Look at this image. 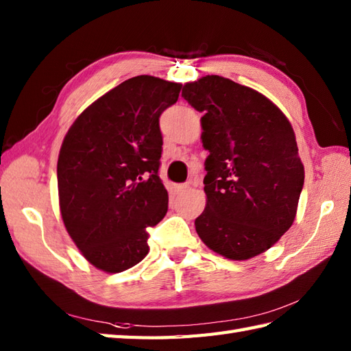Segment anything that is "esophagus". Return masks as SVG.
I'll return each instance as SVG.
<instances>
[{
    "label": "esophagus",
    "instance_id": "1",
    "mask_svg": "<svg viewBox=\"0 0 351 351\" xmlns=\"http://www.w3.org/2000/svg\"><path fill=\"white\" fill-rule=\"evenodd\" d=\"M189 190H190V185H187V184L178 185V187H176V191H178V193H185V191H189Z\"/></svg>",
    "mask_w": 351,
    "mask_h": 351
}]
</instances>
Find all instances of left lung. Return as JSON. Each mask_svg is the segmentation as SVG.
Segmentation results:
<instances>
[{
  "label": "left lung",
  "mask_w": 351,
  "mask_h": 351,
  "mask_svg": "<svg viewBox=\"0 0 351 351\" xmlns=\"http://www.w3.org/2000/svg\"><path fill=\"white\" fill-rule=\"evenodd\" d=\"M202 113L206 206L195 221L208 247L244 261L271 247L293 225L304 182L287 116L250 87L206 75L182 88Z\"/></svg>",
  "instance_id": "8db88e82"
}]
</instances>
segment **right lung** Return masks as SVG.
<instances>
[{
  "label": "right lung",
  "mask_w": 351,
  "mask_h": 351,
  "mask_svg": "<svg viewBox=\"0 0 351 351\" xmlns=\"http://www.w3.org/2000/svg\"><path fill=\"white\" fill-rule=\"evenodd\" d=\"M180 83L138 75L111 88L72 123L57 162L60 213L83 256L106 273L138 264L146 228L167 213L158 176L160 116L178 101Z\"/></svg>",
  "instance_id": "add662e5"
}]
</instances>
